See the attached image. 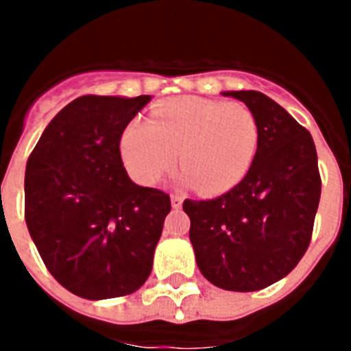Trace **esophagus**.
Here are the masks:
<instances>
[{
  "label": "esophagus",
  "mask_w": 351,
  "mask_h": 351,
  "mask_svg": "<svg viewBox=\"0 0 351 351\" xmlns=\"http://www.w3.org/2000/svg\"><path fill=\"white\" fill-rule=\"evenodd\" d=\"M170 202H172V207L173 209H181L182 206V195L181 193H172V197H170Z\"/></svg>",
  "instance_id": "esophagus-1"
}]
</instances>
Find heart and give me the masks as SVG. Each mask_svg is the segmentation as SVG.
<instances>
[{"instance_id":"b5f03b06","label":"heart","mask_w":351,"mask_h":351,"mask_svg":"<svg viewBox=\"0 0 351 351\" xmlns=\"http://www.w3.org/2000/svg\"><path fill=\"white\" fill-rule=\"evenodd\" d=\"M258 141V123L244 105L179 96L154 105L147 121L128 123L121 154L130 176L144 186L160 181L179 154L182 179L216 195L246 178Z\"/></svg>"}]
</instances>
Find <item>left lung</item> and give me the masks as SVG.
<instances>
[{
  "instance_id": "obj_1",
  "label": "left lung",
  "mask_w": 351,
  "mask_h": 351,
  "mask_svg": "<svg viewBox=\"0 0 351 351\" xmlns=\"http://www.w3.org/2000/svg\"><path fill=\"white\" fill-rule=\"evenodd\" d=\"M247 105L260 130L246 178L213 200L182 204L207 281L255 291L293 271L311 243L322 179L311 133L258 91L223 93Z\"/></svg>"
}]
</instances>
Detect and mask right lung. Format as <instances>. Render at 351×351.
<instances>
[{"label": "right lung", "instance_id": "1", "mask_svg": "<svg viewBox=\"0 0 351 351\" xmlns=\"http://www.w3.org/2000/svg\"><path fill=\"white\" fill-rule=\"evenodd\" d=\"M151 100L80 96L31 151L24 218L54 280L89 300L137 291L151 274L170 197L128 178L121 135Z\"/></svg>", "mask_w": 351, "mask_h": 351}]
</instances>
